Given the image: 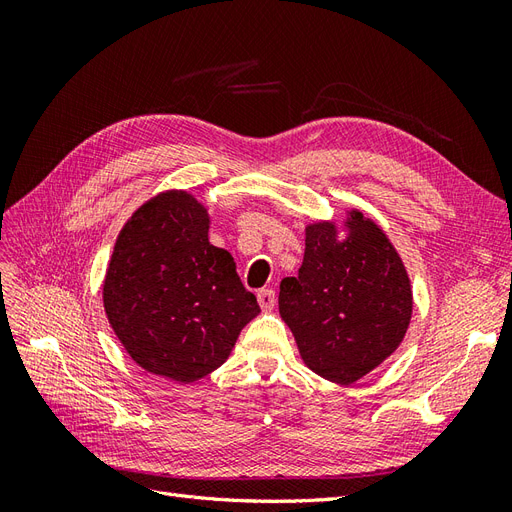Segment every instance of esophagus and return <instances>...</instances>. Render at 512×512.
<instances>
[{
    "instance_id": "1",
    "label": "esophagus",
    "mask_w": 512,
    "mask_h": 512,
    "mask_svg": "<svg viewBox=\"0 0 512 512\" xmlns=\"http://www.w3.org/2000/svg\"><path fill=\"white\" fill-rule=\"evenodd\" d=\"M275 301H277L275 290H271V288L258 290V303L262 307V312H271V309L275 307Z\"/></svg>"
}]
</instances>
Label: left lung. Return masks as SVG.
Returning <instances> with one entry per match:
<instances>
[{
	"mask_svg": "<svg viewBox=\"0 0 512 512\" xmlns=\"http://www.w3.org/2000/svg\"><path fill=\"white\" fill-rule=\"evenodd\" d=\"M280 316L309 369L350 384L378 367L404 339L412 290L384 232L354 211L348 237L329 222L307 226L297 277L280 284Z\"/></svg>",
	"mask_w": 512,
	"mask_h": 512,
	"instance_id": "1",
	"label": "left lung"
}]
</instances>
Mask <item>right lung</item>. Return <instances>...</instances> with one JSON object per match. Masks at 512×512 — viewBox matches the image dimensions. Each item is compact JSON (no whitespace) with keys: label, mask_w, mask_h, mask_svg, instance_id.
<instances>
[{"label":"right lung","mask_w":512,"mask_h":512,"mask_svg":"<svg viewBox=\"0 0 512 512\" xmlns=\"http://www.w3.org/2000/svg\"><path fill=\"white\" fill-rule=\"evenodd\" d=\"M209 215L185 192H166L119 232L104 280V309L143 369L194 382L218 369L260 314L235 260L209 243Z\"/></svg>","instance_id":"right-lung-1"}]
</instances>
